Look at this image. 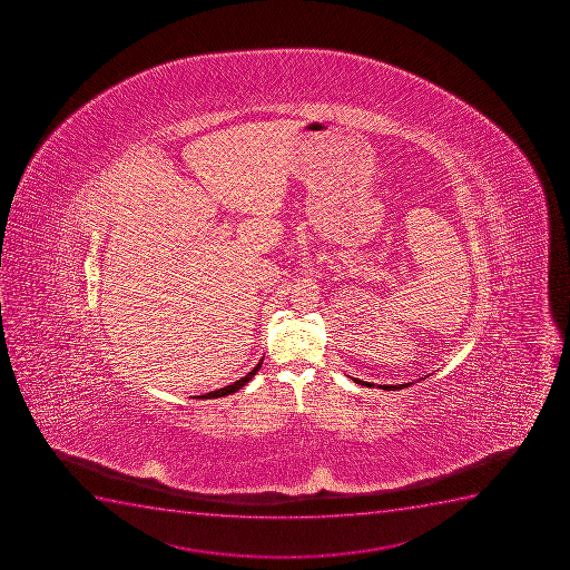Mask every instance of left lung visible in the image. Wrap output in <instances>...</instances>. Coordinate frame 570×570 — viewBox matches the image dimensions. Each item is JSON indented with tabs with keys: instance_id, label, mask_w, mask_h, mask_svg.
I'll use <instances>...</instances> for the list:
<instances>
[{
	"instance_id": "1",
	"label": "left lung",
	"mask_w": 570,
	"mask_h": 570,
	"mask_svg": "<svg viewBox=\"0 0 570 570\" xmlns=\"http://www.w3.org/2000/svg\"><path fill=\"white\" fill-rule=\"evenodd\" d=\"M356 384H366V386H373L372 383H364V381H358V379H353ZM405 386H409V384H395V386H389V384H381V390H390V389H405Z\"/></svg>"
}]
</instances>
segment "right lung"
<instances>
[{
    "mask_svg": "<svg viewBox=\"0 0 570 570\" xmlns=\"http://www.w3.org/2000/svg\"><path fill=\"white\" fill-rule=\"evenodd\" d=\"M262 362H264V358L256 364V366L250 370V372L245 375V377L239 379V381H236V383L228 384V386H225V389L214 390V392H209V394L200 395V397H206V400H212V397H223V395H230L234 394V392H237V390L243 389L245 384L250 381V379L256 375V372H258L259 367H262Z\"/></svg>",
    "mask_w": 570,
    "mask_h": 570,
    "instance_id": "obj_1",
    "label": "right lung"
}]
</instances>
